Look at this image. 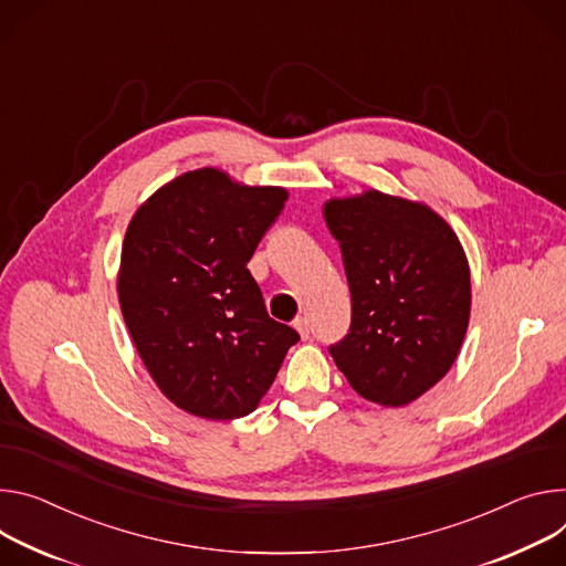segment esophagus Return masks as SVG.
Wrapping results in <instances>:
<instances>
[{"label": "esophagus", "mask_w": 566, "mask_h": 566, "mask_svg": "<svg viewBox=\"0 0 566 566\" xmlns=\"http://www.w3.org/2000/svg\"><path fill=\"white\" fill-rule=\"evenodd\" d=\"M293 327L297 329V334H300L302 338H310V321H306L304 316H297V318L293 321Z\"/></svg>", "instance_id": "obj_1"}]
</instances>
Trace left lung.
I'll return each instance as SVG.
<instances>
[{"instance_id": "1", "label": "left lung", "mask_w": 566, "mask_h": 566, "mask_svg": "<svg viewBox=\"0 0 566 566\" xmlns=\"http://www.w3.org/2000/svg\"><path fill=\"white\" fill-rule=\"evenodd\" d=\"M352 295L347 334L329 354L349 386L403 406L455 361L470 323V266L453 230L427 205L381 191L329 200Z\"/></svg>"}]
</instances>
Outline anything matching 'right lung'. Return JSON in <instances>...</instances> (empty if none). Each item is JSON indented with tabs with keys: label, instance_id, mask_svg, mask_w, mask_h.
<instances>
[{
	"label": "right lung",
	"instance_id": "add662e5",
	"mask_svg": "<svg viewBox=\"0 0 566 566\" xmlns=\"http://www.w3.org/2000/svg\"><path fill=\"white\" fill-rule=\"evenodd\" d=\"M286 196L198 169L153 193L126 230L117 284L126 327L153 381L191 416L252 413L300 340L269 316L248 271Z\"/></svg>",
	"mask_w": 566,
	"mask_h": 566
}]
</instances>
